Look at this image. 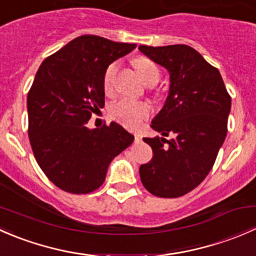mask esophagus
<instances>
[{"label":"esophagus","mask_w":256,"mask_h":256,"mask_svg":"<svg viewBox=\"0 0 256 256\" xmlns=\"http://www.w3.org/2000/svg\"><path fill=\"white\" fill-rule=\"evenodd\" d=\"M134 138H135V141H138H138L142 140V136H141L140 134H135V135H134Z\"/></svg>","instance_id":"34e87169"}]
</instances>
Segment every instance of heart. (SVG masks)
<instances>
[{"instance_id": "heart-1", "label": "heart", "mask_w": 256, "mask_h": 256, "mask_svg": "<svg viewBox=\"0 0 256 256\" xmlns=\"http://www.w3.org/2000/svg\"><path fill=\"white\" fill-rule=\"evenodd\" d=\"M132 63L135 69L138 70V76L144 84L154 85L158 82L160 76H161V69L152 59L147 58L144 56H136ZM118 66H120L118 62H112L105 69L102 84H104V90L106 92H112ZM110 115L118 122L122 124L126 128H138L146 118H148V116L151 115V109L144 102H135V100L124 98V99H120L112 105Z\"/></svg>"}]
</instances>
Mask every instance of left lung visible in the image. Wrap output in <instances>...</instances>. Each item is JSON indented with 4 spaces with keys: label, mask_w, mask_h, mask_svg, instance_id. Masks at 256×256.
<instances>
[{
    "label": "left lung",
    "mask_w": 256,
    "mask_h": 256,
    "mask_svg": "<svg viewBox=\"0 0 256 256\" xmlns=\"http://www.w3.org/2000/svg\"><path fill=\"white\" fill-rule=\"evenodd\" d=\"M170 72L171 85L164 106L151 128L162 136L144 141L152 160L140 166L144 187L161 198L187 194L203 182L216 162L228 131L232 98L216 66L186 44L138 47Z\"/></svg>",
    "instance_id": "8db88e82"
}]
</instances>
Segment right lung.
<instances>
[{"instance_id":"1","label":"right lung","mask_w":256,"mask_h":256,"mask_svg":"<svg viewBox=\"0 0 256 256\" xmlns=\"http://www.w3.org/2000/svg\"><path fill=\"white\" fill-rule=\"evenodd\" d=\"M135 48L80 36L47 56L36 74L27 96L30 147L48 180L64 192H94L114 157L134 142L118 124L94 130L86 124L105 105L106 66Z\"/></svg>"}]
</instances>
